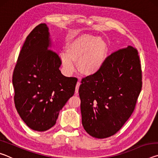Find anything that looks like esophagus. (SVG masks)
<instances>
[{
    "label": "esophagus",
    "instance_id": "1",
    "mask_svg": "<svg viewBox=\"0 0 158 158\" xmlns=\"http://www.w3.org/2000/svg\"><path fill=\"white\" fill-rule=\"evenodd\" d=\"M80 84H81V83H80V81H78V82H77V85H76V89H75V94H76V95L78 94L79 88V85H80Z\"/></svg>",
    "mask_w": 158,
    "mask_h": 158
}]
</instances>
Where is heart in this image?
<instances>
[{
    "mask_svg": "<svg viewBox=\"0 0 158 158\" xmlns=\"http://www.w3.org/2000/svg\"><path fill=\"white\" fill-rule=\"evenodd\" d=\"M66 52H61L59 58L67 73H73L74 63H78L80 73L92 76L102 68L107 57L108 47L100 37L81 35L67 44Z\"/></svg>",
    "mask_w": 158,
    "mask_h": 158,
    "instance_id": "b5f03b06",
    "label": "heart"
}]
</instances>
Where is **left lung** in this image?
I'll return each mask as SVG.
<instances>
[{
  "label": "left lung",
  "instance_id": "1",
  "mask_svg": "<svg viewBox=\"0 0 158 158\" xmlns=\"http://www.w3.org/2000/svg\"><path fill=\"white\" fill-rule=\"evenodd\" d=\"M137 49H121L106 57L98 73L81 80L82 125L98 139L109 137L123 127L135 110L142 87Z\"/></svg>",
  "mask_w": 158,
  "mask_h": 158
}]
</instances>
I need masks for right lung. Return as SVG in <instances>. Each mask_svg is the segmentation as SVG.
<instances>
[{
  "instance_id": "obj_1",
  "label": "right lung",
  "mask_w": 158,
  "mask_h": 158,
  "mask_svg": "<svg viewBox=\"0 0 158 158\" xmlns=\"http://www.w3.org/2000/svg\"><path fill=\"white\" fill-rule=\"evenodd\" d=\"M50 47L49 28L40 23L26 37L12 75L18 114L31 129L39 132L56 124L77 82L75 77L61 74L59 56Z\"/></svg>"
}]
</instances>
